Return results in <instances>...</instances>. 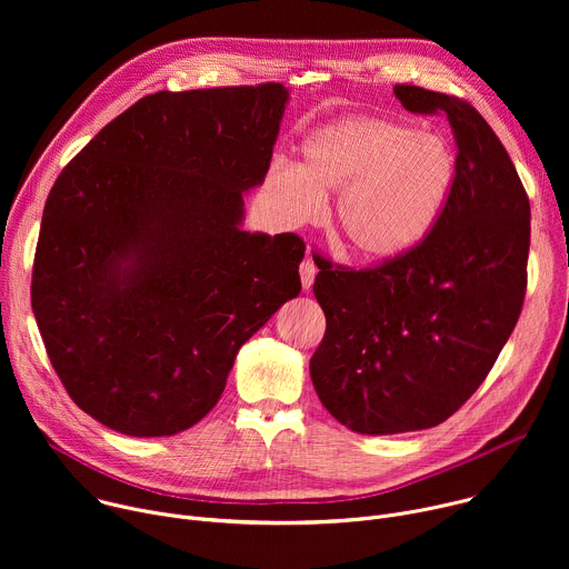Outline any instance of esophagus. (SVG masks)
Segmentation results:
<instances>
[{
  "label": "esophagus",
  "mask_w": 569,
  "mask_h": 569,
  "mask_svg": "<svg viewBox=\"0 0 569 569\" xmlns=\"http://www.w3.org/2000/svg\"><path fill=\"white\" fill-rule=\"evenodd\" d=\"M299 274H301V283H303V288H306V290H310V286H312V281H315V274H317V266H315V261H312V257H310V254L301 261V266H299Z\"/></svg>",
  "instance_id": "obj_1"
}]
</instances>
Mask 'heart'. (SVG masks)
<instances>
[{
    "label": "heart",
    "mask_w": 569,
    "mask_h": 569,
    "mask_svg": "<svg viewBox=\"0 0 569 569\" xmlns=\"http://www.w3.org/2000/svg\"><path fill=\"white\" fill-rule=\"evenodd\" d=\"M301 164L274 161L268 189L292 222H310L336 196V231L345 248L371 263L415 250L435 229L452 182L455 154L435 132L347 117L312 130Z\"/></svg>",
    "instance_id": "obj_1"
}]
</instances>
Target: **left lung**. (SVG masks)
Wrapping results in <instances>:
<instances>
[{
  "instance_id": "8db88e82",
  "label": "left lung",
  "mask_w": 569,
  "mask_h": 569,
  "mask_svg": "<svg viewBox=\"0 0 569 569\" xmlns=\"http://www.w3.org/2000/svg\"><path fill=\"white\" fill-rule=\"evenodd\" d=\"M393 94L415 114H446L455 182L408 254L362 270L315 259L327 333L310 378L323 408L360 435L452 417L493 369L527 292L529 198L493 128L463 99L419 86Z\"/></svg>"
}]
</instances>
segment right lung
Returning <instances> with one entry per match:
<instances>
[{
  "label": "right lung",
  "mask_w": 569,
  "mask_h": 569,
  "mask_svg": "<svg viewBox=\"0 0 569 569\" xmlns=\"http://www.w3.org/2000/svg\"><path fill=\"white\" fill-rule=\"evenodd\" d=\"M286 101L281 83L148 94L53 182L31 306L69 398L110 430L196 426L238 349L299 295L303 240L240 229Z\"/></svg>",
  "instance_id": "obj_1"
}]
</instances>
